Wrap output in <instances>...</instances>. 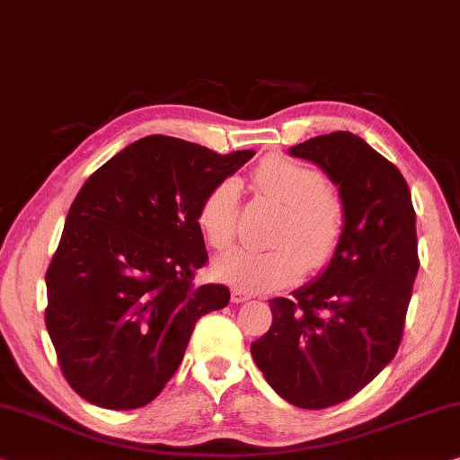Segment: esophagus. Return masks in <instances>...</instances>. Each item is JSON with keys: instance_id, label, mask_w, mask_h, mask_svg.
<instances>
[{"instance_id": "obj_1", "label": "esophagus", "mask_w": 460, "mask_h": 460, "mask_svg": "<svg viewBox=\"0 0 460 460\" xmlns=\"http://www.w3.org/2000/svg\"><path fill=\"white\" fill-rule=\"evenodd\" d=\"M230 296H232V303H244L251 298V292H246L244 288H232Z\"/></svg>"}]
</instances>
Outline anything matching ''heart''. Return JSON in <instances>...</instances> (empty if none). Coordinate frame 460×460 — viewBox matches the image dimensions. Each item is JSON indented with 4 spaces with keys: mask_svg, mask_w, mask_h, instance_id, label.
<instances>
[{
    "mask_svg": "<svg viewBox=\"0 0 460 460\" xmlns=\"http://www.w3.org/2000/svg\"><path fill=\"white\" fill-rule=\"evenodd\" d=\"M259 197L279 208L270 249H234L214 263L228 282L251 290L296 282L305 271L322 270L334 259L346 232V203L315 168L284 155H270L252 170ZM199 226L211 249L226 251L238 226V182H217L199 205Z\"/></svg>",
    "mask_w": 460,
    "mask_h": 460,
    "instance_id": "heart-1",
    "label": "heart"
}]
</instances>
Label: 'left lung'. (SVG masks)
<instances>
[{
	"label": "left lung",
	"mask_w": 460,
	"mask_h": 460,
	"mask_svg": "<svg viewBox=\"0 0 460 460\" xmlns=\"http://www.w3.org/2000/svg\"><path fill=\"white\" fill-rule=\"evenodd\" d=\"M290 155L338 184L346 232L315 282L271 298V328L251 355L284 401L317 411L355 396L401 346L419 270L415 209L401 170L361 137L330 132Z\"/></svg>",
	"instance_id": "left-lung-1"
}]
</instances>
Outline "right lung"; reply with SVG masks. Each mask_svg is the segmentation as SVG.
Listing matches in <instances>:
<instances>
[{
	"label": "right lung",
	"mask_w": 460,
	"mask_h": 460,
	"mask_svg": "<svg viewBox=\"0 0 460 460\" xmlns=\"http://www.w3.org/2000/svg\"><path fill=\"white\" fill-rule=\"evenodd\" d=\"M252 155L151 135L78 190L45 276V325L84 401L149 404L182 363L199 317L228 305V286L192 282L209 259L199 205Z\"/></svg>",
	"instance_id": "add662e5"
}]
</instances>
